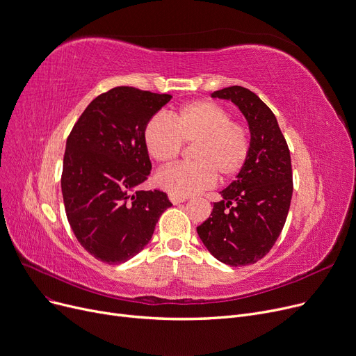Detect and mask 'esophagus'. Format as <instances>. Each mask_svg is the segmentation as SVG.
<instances>
[{"mask_svg": "<svg viewBox=\"0 0 356 356\" xmlns=\"http://www.w3.org/2000/svg\"><path fill=\"white\" fill-rule=\"evenodd\" d=\"M168 199H170V202H172L173 204H179V203H181V202L186 200V197H179V196H175V195H170V196H168Z\"/></svg>", "mask_w": 356, "mask_h": 356, "instance_id": "obj_1", "label": "esophagus"}]
</instances>
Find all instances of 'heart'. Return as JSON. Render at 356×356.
Listing matches in <instances>:
<instances>
[{
    "label": "heart",
    "mask_w": 356,
    "mask_h": 356,
    "mask_svg": "<svg viewBox=\"0 0 356 356\" xmlns=\"http://www.w3.org/2000/svg\"><path fill=\"white\" fill-rule=\"evenodd\" d=\"M147 153L160 164L173 163L184 144H193V163L176 164L161 170L156 181L167 193L188 197L220 181L234 179L250 157L247 128L232 121L231 112L213 101H196L172 114L148 120L143 131Z\"/></svg>",
    "instance_id": "b5f03b06"
}]
</instances>
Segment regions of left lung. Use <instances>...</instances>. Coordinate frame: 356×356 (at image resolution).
<instances>
[{
	"mask_svg": "<svg viewBox=\"0 0 356 356\" xmlns=\"http://www.w3.org/2000/svg\"><path fill=\"white\" fill-rule=\"evenodd\" d=\"M212 97L229 99L241 109L250 125L251 149L197 234L220 263L248 266L270 252L286 223L293 196L290 149L273 111L254 92L228 86Z\"/></svg>",
	"mask_w": 356,
	"mask_h": 356,
	"instance_id": "8db88e82",
	"label": "left lung"
}]
</instances>
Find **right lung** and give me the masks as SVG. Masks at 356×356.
Listing matches in <instances>:
<instances>
[{
  "mask_svg": "<svg viewBox=\"0 0 356 356\" xmlns=\"http://www.w3.org/2000/svg\"><path fill=\"white\" fill-rule=\"evenodd\" d=\"M170 99L168 93L112 88L86 106L66 140L65 212L79 244L102 263L121 264L144 250L172 207L164 192L140 189L152 172L144 127Z\"/></svg>",
  "mask_w": 356,
  "mask_h": 356,
  "instance_id": "1",
  "label": "right lung"
}]
</instances>
